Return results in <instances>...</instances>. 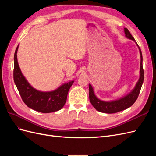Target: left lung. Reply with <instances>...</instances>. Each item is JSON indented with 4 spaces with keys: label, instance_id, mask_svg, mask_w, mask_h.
Returning a JSON list of instances; mask_svg holds the SVG:
<instances>
[{
    "label": "left lung",
    "instance_id": "8db88e82",
    "mask_svg": "<svg viewBox=\"0 0 156 156\" xmlns=\"http://www.w3.org/2000/svg\"><path fill=\"white\" fill-rule=\"evenodd\" d=\"M124 32L126 36L130 40H132L135 41L134 37L132 36L130 32L128 29L124 28ZM137 44V43H136ZM138 45V44H137ZM139 47V45H138ZM140 55V78L139 81L136 83L135 88L133 90V91L130 92L128 95L121 98L120 100L113 101L110 102L103 101L100 100L98 98H96L95 94L94 93L93 88L90 84H89V99L90 103L93 107L96 108L98 111L108 113V114H111V113H116L126 109V108L131 107L137 99L139 94L140 93L141 87L144 81V69L143 68V56L142 53H141L140 49L139 47Z\"/></svg>",
    "mask_w": 156,
    "mask_h": 156
}]
</instances>
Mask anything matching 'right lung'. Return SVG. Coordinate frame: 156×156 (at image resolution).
Segmentation results:
<instances>
[{"label": "right lung", "instance_id": "obj_1", "mask_svg": "<svg viewBox=\"0 0 156 156\" xmlns=\"http://www.w3.org/2000/svg\"><path fill=\"white\" fill-rule=\"evenodd\" d=\"M18 46L14 54L13 80L25 104L33 110L49 113L60 110L67 100L68 93L74 81L65 83L54 91L44 92L32 88L23 76L17 58Z\"/></svg>", "mask_w": 156, "mask_h": 156}]
</instances>
